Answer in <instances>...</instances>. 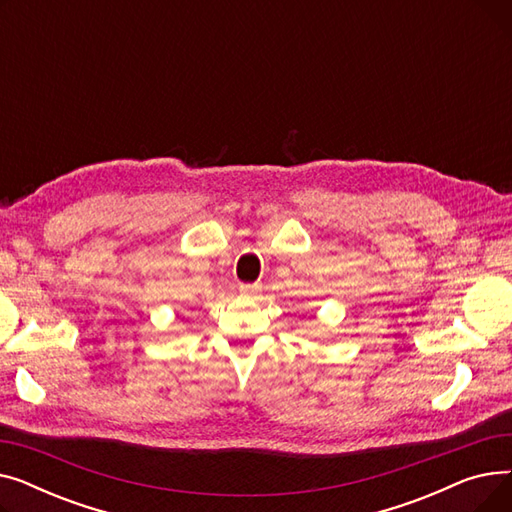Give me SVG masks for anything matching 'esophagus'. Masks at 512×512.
<instances>
[{"instance_id": "obj_1", "label": "esophagus", "mask_w": 512, "mask_h": 512, "mask_svg": "<svg viewBox=\"0 0 512 512\" xmlns=\"http://www.w3.org/2000/svg\"><path fill=\"white\" fill-rule=\"evenodd\" d=\"M240 292L242 294H257L259 286L257 284H240Z\"/></svg>"}]
</instances>
